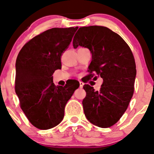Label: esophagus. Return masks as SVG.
<instances>
[{
	"instance_id": "34e87169",
	"label": "esophagus",
	"mask_w": 154,
	"mask_h": 154,
	"mask_svg": "<svg viewBox=\"0 0 154 154\" xmlns=\"http://www.w3.org/2000/svg\"><path fill=\"white\" fill-rule=\"evenodd\" d=\"M83 86H84V82H82V81H79V87H80V88H82Z\"/></svg>"
}]
</instances>
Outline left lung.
I'll list each match as a JSON object with an SVG mask.
<instances>
[{
  "label": "left lung",
  "instance_id": "1",
  "mask_svg": "<svg viewBox=\"0 0 154 154\" xmlns=\"http://www.w3.org/2000/svg\"><path fill=\"white\" fill-rule=\"evenodd\" d=\"M79 46L92 54L89 71L103 79L100 91L88 85L83 87L85 115L95 125L109 128L122 117L133 97L136 76L133 53L121 36L100 26L79 28L73 39L74 48Z\"/></svg>",
  "mask_w": 154,
  "mask_h": 154
}]
</instances>
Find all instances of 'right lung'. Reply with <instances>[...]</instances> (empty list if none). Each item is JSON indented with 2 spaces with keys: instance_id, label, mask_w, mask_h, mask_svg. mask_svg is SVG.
Here are the masks:
<instances>
[{
  "instance_id": "obj_1",
  "label": "right lung",
  "mask_w": 154,
  "mask_h": 154,
  "mask_svg": "<svg viewBox=\"0 0 154 154\" xmlns=\"http://www.w3.org/2000/svg\"><path fill=\"white\" fill-rule=\"evenodd\" d=\"M78 27L53 28L28 42L16 62L15 90L20 106L34 126L47 130L57 126L77 82L55 86L53 73L61 69V56L67 49Z\"/></svg>"
}]
</instances>
